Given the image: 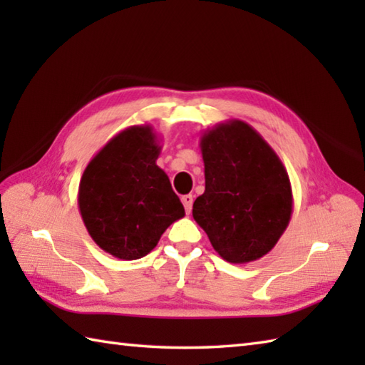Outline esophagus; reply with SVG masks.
I'll list each match as a JSON object with an SVG mask.
<instances>
[{
	"label": "esophagus",
	"mask_w": 365,
	"mask_h": 365,
	"mask_svg": "<svg viewBox=\"0 0 365 365\" xmlns=\"http://www.w3.org/2000/svg\"><path fill=\"white\" fill-rule=\"evenodd\" d=\"M182 204L185 207V212H187L188 215L191 213V208H192V196L191 195H185L182 196Z\"/></svg>",
	"instance_id": "esophagus-1"
}]
</instances>
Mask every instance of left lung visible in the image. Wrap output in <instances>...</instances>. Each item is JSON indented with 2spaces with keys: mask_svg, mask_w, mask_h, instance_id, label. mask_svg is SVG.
Returning a JSON list of instances; mask_svg holds the SVG:
<instances>
[{
  "mask_svg": "<svg viewBox=\"0 0 365 365\" xmlns=\"http://www.w3.org/2000/svg\"><path fill=\"white\" fill-rule=\"evenodd\" d=\"M205 191L192 218L213 250L230 263L268 254L289 226L293 196L289 174L250 123L232 119L200 136Z\"/></svg>",
  "mask_w": 365,
  "mask_h": 365,
  "instance_id": "1",
  "label": "left lung"
}]
</instances>
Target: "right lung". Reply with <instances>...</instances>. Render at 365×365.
Returning a JSON list of instances; mask_svg holds the SVG:
<instances>
[{
	"label": "right lung",
	"instance_id": "add662e5",
	"mask_svg": "<svg viewBox=\"0 0 365 365\" xmlns=\"http://www.w3.org/2000/svg\"><path fill=\"white\" fill-rule=\"evenodd\" d=\"M161 145L150 125L111 138L89 161L78 188L84 226L98 247L120 260L149 254L185 216L169 177L157 166Z\"/></svg>",
	"mask_w": 365,
	"mask_h": 365
}]
</instances>
